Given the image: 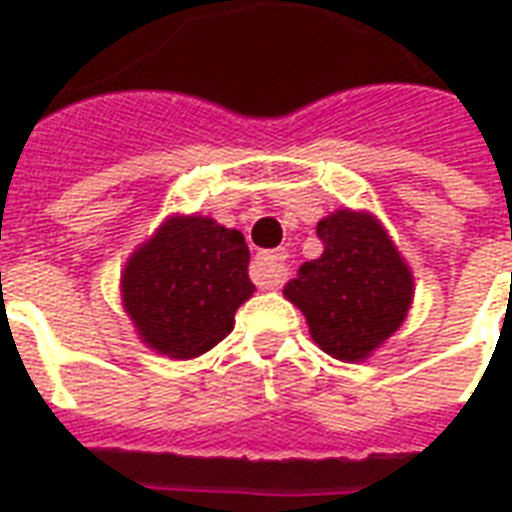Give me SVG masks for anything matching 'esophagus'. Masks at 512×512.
<instances>
[{
  "label": "esophagus",
  "instance_id": "1",
  "mask_svg": "<svg viewBox=\"0 0 512 512\" xmlns=\"http://www.w3.org/2000/svg\"><path fill=\"white\" fill-rule=\"evenodd\" d=\"M249 276L260 289H276L281 287V281L287 276V252H260V255L252 260V268H249Z\"/></svg>",
  "mask_w": 512,
  "mask_h": 512
}]
</instances>
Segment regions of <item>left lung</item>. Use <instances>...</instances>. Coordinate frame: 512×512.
<instances>
[{"instance_id":"obj_1","label":"left lung","mask_w":512,"mask_h":512,"mask_svg":"<svg viewBox=\"0 0 512 512\" xmlns=\"http://www.w3.org/2000/svg\"><path fill=\"white\" fill-rule=\"evenodd\" d=\"M324 252L300 265L284 297L303 311L311 337L340 361H364L401 324L414 297L409 265L369 212L337 209L316 225Z\"/></svg>"}]
</instances>
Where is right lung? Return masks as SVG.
Returning a JSON list of instances; mask_svg holds the SVG:
<instances>
[{"instance_id": "right-lung-1", "label": "right lung", "mask_w": 512, "mask_h": 512, "mask_svg": "<svg viewBox=\"0 0 512 512\" xmlns=\"http://www.w3.org/2000/svg\"><path fill=\"white\" fill-rule=\"evenodd\" d=\"M247 268L241 231L212 217H170L124 265V311L148 348L196 358L228 337L239 305L255 292Z\"/></svg>"}]
</instances>
